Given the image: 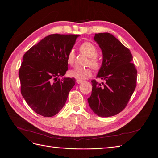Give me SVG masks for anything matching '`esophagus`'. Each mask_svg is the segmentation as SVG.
Returning <instances> with one entry per match:
<instances>
[{"label":"esophagus","mask_w":158,"mask_h":158,"mask_svg":"<svg viewBox=\"0 0 158 158\" xmlns=\"http://www.w3.org/2000/svg\"><path fill=\"white\" fill-rule=\"evenodd\" d=\"M76 82H77L78 84H81V83H83V81L79 80V79H77V80H76Z\"/></svg>","instance_id":"34e87169"}]
</instances>
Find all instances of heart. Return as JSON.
<instances>
[{"mask_svg": "<svg viewBox=\"0 0 158 158\" xmlns=\"http://www.w3.org/2000/svg\"><path fill=\"white\" fill-rule=\"evenodd\" d=\"M79 51L81 53L84 54L89 58L87 64L92 68L98 69L101 66V60L97 55L96 47L90 42H85L79 45ZM75 60V53L73 49L69 50L66 56V60L69 65H73ZM92 69L90 68H74L68 72L70 77L79 80H84L90 77L92 75Z\"/></svg>", "mask_w": 158, "mask_h": 158, "instance_id": "1", "label": "heart"}]
</instances>
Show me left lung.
<instances>
[{
  "label": "left lung",
  "mask_w": 158,
  "mask_h": 158,
  "mask_svg": "<svg viewBox=\"0 0 158 158\" xmlns=\"http://www.w3.org/2000/svg\"><path fill=\"white\" fill-rule=\"evenodd\" d=\"M103 52V62L97 78L106 81L102 85L92 80V90L88 102L95 114L109 117L126 107L136 88L137 71L132 63L129 49L113 35L96 34L94 38Z\"/></svg>",
  "instance_id": "8db88e82"
}]
</instances>
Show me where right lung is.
Wrapping results in <instances>:
<instances>
[{
	"label": "right lung",
	"mask_w": 158,
	"mask_h": 158,
	"mask_svg": "<svg viewBox=\"0 0 158 158\" xmlns=\"http://www.w3.org/2000/svg\"><path fill=\"white\" fill-rule=\"evenodd\" d=\"M79 35L54 34L46 36L23 56L19 70L21 92L34 112L45 117L64 106L75 78L58 79L68 70L66 56Z\"/></svg>",
	"instance_id": "obj_1"
}]
</instances>
